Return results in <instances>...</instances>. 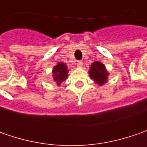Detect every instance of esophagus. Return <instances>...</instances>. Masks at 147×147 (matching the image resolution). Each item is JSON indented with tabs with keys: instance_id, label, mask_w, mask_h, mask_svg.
<instances>
[{
	"instance_id": "esophagus-1",
	"label": "esophagus",
	"mask_w": 147,
	"mask_h": 147,
	"mask_svg": "<svg viewBox=\"0 0 147 147\" xmlns=\"http://www.w3.org/2000/svg\"><path fill=\"white\" fill-rule=\"evenodd\" d=\"M77 66H78V68H82V61H78V62H77Z\"/></svg>"
}]
</instances>
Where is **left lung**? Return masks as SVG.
Returning a JSON list of instances; mask_svg holds the SVG:
<instances>
[{
	"mask_svg": "<svg viewBox=\"0 0 147 147\" xmlns=\"http://www.w3.org/2000/svg\"><path fill=\"white\" fill-rule=\"evenodd\" d=\"M89 75L96 84L102 86L105 82H107L109 73L106 70L105 66L101 62L95 61L91 65Z\"/></svg>",
	"mask_w": 147,
	"mask_h": 147,
	"instance_id": "obj_1",
	"label": "left lung"
}]
</instances>
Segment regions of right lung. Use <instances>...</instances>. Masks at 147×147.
I'll use <instances>...</instances> for the list:
<instances>
[{
	"label": "right lung",
	"instance_id": "obj_1",
	"mask_svg": "<svg viewBox=\"0 0 147 147\" xmlns=\"http://www.w3.org/2000/svg\"><path fill=\"white\" fill-rule=\"evenodd\" d=\"M52 73L54 81L57 82V85H60V83L67 78L69 70L65 64L59 62L55 66H54Z\"/></svg>",
	"mask_w": 147,
	"mask_h": 147
}]
</instances>
